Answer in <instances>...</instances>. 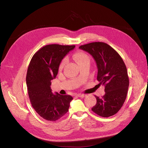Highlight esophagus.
Here are the masks:
<instances>
[{"instance_id":"34e87169","label":"esophagus","mask_w":148,"mask_h":148,"mask_svg":"<svg viewBox=\"0 0 148 148\" xmlns=\"http://www.w3.org/2000/svg\"><path fill=\"white\" fill-rule=\"evenodd\" d=\"M86 96V95L83 94H77V97H80V98H84V97H85Z\"/></svg>"}]
</instances>
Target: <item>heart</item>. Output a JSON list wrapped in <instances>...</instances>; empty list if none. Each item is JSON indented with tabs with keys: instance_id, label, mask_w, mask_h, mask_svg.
<instances>
[{
	"instance_id": "1",
	"label": "heart",
	"mask_w": 148,
	"mask_h": 148,
	"mask_svg": "<svg viewBox=\"0 0 148 148\" xmlns=\"http://www.w3.org/2000/svg\"><path fill=\"white\" fill-rule=\"evenodd\" d=\"M74 59L75 60V61L77 62V64H79V65L86 63V62H90V58L89 56L86 53H85L83 51H78L76 52L73 56ZM66 64V60L64 59L61 62V63L59 65V69L61 70L63 69L64 66H65Z\"/></svg>"
}]
</instances>
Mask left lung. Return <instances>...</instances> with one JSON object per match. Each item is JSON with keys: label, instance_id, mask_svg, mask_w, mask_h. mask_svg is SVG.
Wrapping results in <instances>:
<instances>
[{"label": "left lung", "instance_id": "1", "mask_svg": "<svg viewBox=\"0 0 148 148\" xmlns=\"http://www.w3.org/2000/svg\"><path fill=\"white\" fill-rule=\"evenodd\" d=\"M79 48L94 58L97 80L105 86L106 94L102 98L95 95L97 103L92 110L101 117H110L119 112L127 98L129 78L125 64L118 53L105 42H90Z\"/></svg>", "mask_w": 148, "mask_h": 148}]
</instances>
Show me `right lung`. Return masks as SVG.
Instances as JSON below:
<instances>
[{"label":"right lung","mask_w":148,"mask_h":148,"mask_svg":"<svg viewBox=\"0 0 148 148\" xmlns=\"http://www.w3.org/2000/svg\"><path fill=\"white\" fill-rule=\"evenodd\" d=\"M75 45H47L31 59L26 75L28 95L32 106L43 119L55 122L68 111L73 98L69 95H53L51 80L55 79L62 60Z\"/></svg>","instance_id":"add662e5"}]
</instances>
